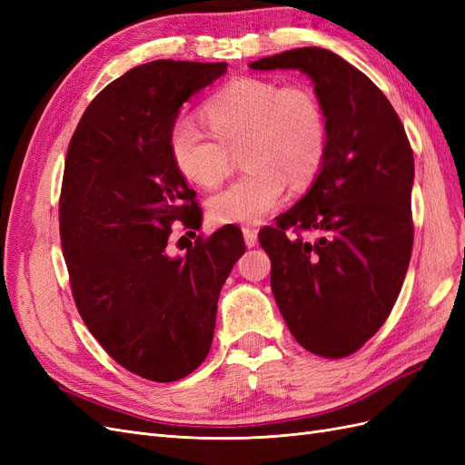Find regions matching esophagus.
<instances>
[{"instance_id": "34e87169", "label": "esophagus", "mask_w": 465, "mask_h": 465, "mask_svg": "<svg viewBox=\"0 0 465 465\" xmlns=\"http://www.w3.org/2000/svg\"><path fill=\"white\" fill-rule=\"evenodd\" d=\"M242 234H244V242H246L248 248L258 244V231L254 227H244Z\"/></svg>"}]
</instances>
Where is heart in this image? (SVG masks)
Here are the masks:
<instances>
[{"label": "heart", "instance_id": "obj_1", "mask_svg": "<svg viewBox=\"0 0 465 465\" xmlns=\"http://www.w3.org/2000/svg\"><path fill=\"white\" fill-rule=\"evenodd\" d=\"M203 114L211 133L182 116L168 134V149L182 174L215 188L231 174L234 151L244 147L248 173L209 200L215 223H260L283 203L289 182L306 186L326 157V112L306 85L236 79L211 98Z\"/></svg>", "mask_w": 465, "mask_h": 465}]
</instances>
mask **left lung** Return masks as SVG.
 <instances>
[{
	"label": "left lung",
	"mask_w": 465,
	"mask_h": 465,
	"mask_svg": "<svg viewBox=\"0 0 465 465\" xmlns=\"http://www.w3.org/2000/svg\"><path fill=\"white\" fill-rule=\"evenodd\" d=\"M301 69L326 112L328 149L304 198L260 231L272 291L306 351L343 359L390 316L413 250V149L384 93L326 48L250 64Z\"/></svg>",
	"instance_id": "obj_1"
}]
</instances>
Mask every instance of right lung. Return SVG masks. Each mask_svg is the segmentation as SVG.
I'll return each mask as SVG.
<instances>
[{"mask_svg":"<svg viewBox=\"0 0 465 465\" xmlns=\"http://www.w3.org/2000/svg\"><path fill=\"white\" fill-rule=\"evenodd\" d=\"M227 64L157 60L112 81L69 142L60 241L77 311L125 371L174 382L205 361L217 301L244 254L238 227L168 256L173 224L193 232L202 209L168 149L178 110ZM188 234V232H186Z\"/></svg>","mask_w":465,"mask_h":465,"instance_id":"right-lung-1","label":"right lung"}]
</instances>
